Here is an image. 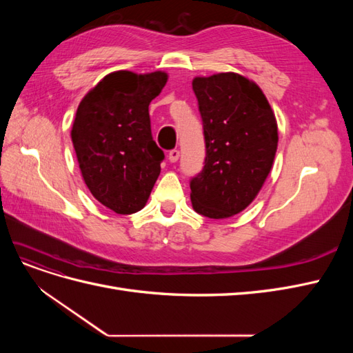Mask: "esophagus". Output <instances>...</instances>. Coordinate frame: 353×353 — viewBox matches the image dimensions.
<instances>
[{
  "label": "esophagus",
  "instance_id": "1",
  "mask_svg": "<svg viewBox=\"0 0 353 353\" xmlns=\"http://www.w3.org/2000/svg\"><path fill=\"white\" fill-rule=\"evenodd\" d=\"M168 159H169L170 163H175L176 160L179 159V150H176V148H175V150H170L169 154H168Z\"/></svg>",
  "mask_w": 353,
  "mask_h": 353
}]
</instances>
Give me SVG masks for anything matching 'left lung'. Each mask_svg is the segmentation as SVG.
<instances>
[{
	"label": "left lung",
	"mask_w": 353,
	"mask_h": 353,
	"mask_svg": "<svg viewBox=\"0 0 353 353\" xmlns=\"http://www.w3.org/2000/svg\"><path fill=\"white\" fill-rule=\"evenodd\" d=\"M206 141L205 168L191 179L199 215L225 219L248 208L268 178L279 145L275 114L258 83L234 72L196 77Z\"/></svg>",
	"instance_id": "8db88e82"
}]
</instances>
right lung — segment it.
<instances>
[{"label":"right lung","mask_w":353,"mask_h":353,"mask_svg":"<svg viewBox=\"0 0 353 353\" xmlns=\"http://www.w3.org/2000/svg\"><path fill=\"white\" fill-rule=\"evenodd\" d=\"M168 73L112 72L78 105L72 143L85 184L103 206L121 215L141 210L165 154L152 137L148 105Z\"/></svg>","instance_id":"add662e5"}]
</instances>
